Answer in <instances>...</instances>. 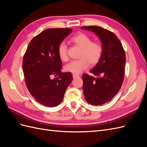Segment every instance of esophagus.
Segmentation results:
<instances>
[{"label": "esophagus", "instance_id": "34e87169", "mask_svg": "<svg viewBox=\"0 0 147 147\" xmlns=\"http://www.w3.org/2000/svg\"><path fill=\"white\" fill-rule=\"evenodd\" d=\"M77 77H79V75H77V74H73V78H77Z\"/></svg>", "mask_w": 147, "mask_h": 147}]
</instances>
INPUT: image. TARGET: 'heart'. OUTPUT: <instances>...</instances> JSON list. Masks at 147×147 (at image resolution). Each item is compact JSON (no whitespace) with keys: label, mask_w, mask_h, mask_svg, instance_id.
I'll return each instance as SVG.
<instances>
[{"label":"heart","mask_w":147,"mask_h":147,"mask_svg":"<svg viewBox=\"0 0 147 147\" xmlns=\"http://www.w3.org/2000/svg\"><path fill=\"white\" fill-rule=\"evenodd\" d=\"M71 41L82 48L80 55V59L72 61L67 64L64 66L65 72L80 74L88 67L89 63L91 65H94L99 63L104 52L103 47L100 43L92 42V38L83 33L74 35L71 38ZM57 51L61 61L67 60V47L64 42L59 44Z\"/></svg>","instance_id":"obj_1"}]
</instances>
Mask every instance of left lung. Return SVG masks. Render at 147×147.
<instances>
[{"mask_svg":"<svg viewBox=\"0 0 147 147\" xmlns=\"http://www.w3.org/2000/svg\"><path fill=\"white\" fill-rule=\"evenodd\" d=\"M82 29L94 32L100 38L104 49L99 62L90 72L82 76L84 99L88 104L100 105L108 102L121 87L124 77L125 52L117 35L111 31L96 26H83Z\"/></svg>","mask_w":147,"mask_h":147,"instance_id":"8db88e82","label":"left lung"}]
</instances>
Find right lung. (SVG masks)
I'll use <instances>...</instances> for the list:
<instances>
[{
	"label": "right lung",
	"instance_id": "obj_1",
	"mask_svg": "<svg viewBox=\"0 0 147 147\" xmlns=\"http://www.w3.org/2000/svg\"><path fill=\"white\" fill-rule=\"evenodd\" d=\"M72 32L69 28L48 29L31 40L23 57L25 82L30 94L40 104L53 107L63 101L73 77L62 72L57 54L59 44ZM52 76L56 78L51 79Z\"/></svg>",
	"mask_w": 147,
	"mask_h": 147
}]
</instances>
